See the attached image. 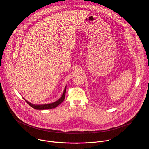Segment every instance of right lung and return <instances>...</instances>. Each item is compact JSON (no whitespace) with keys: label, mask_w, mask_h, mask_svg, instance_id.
<instances>
[{"label":"right lung","mask_w":149,"mask_h":149,"mask_svg":"<svg viewBox=\"0 0 149 149\" xmlns=\"http://www.w3.org/2000/svg\"><path fill=\"white\" fill-rule=\"evenodd\" d=\"M66 86H65V89H64V92L63 93V95L61 96V97L57 101H56L55 102L52 103H49V104H32L30 102H29L28 101L26 100L25 101L28 103V104H29V106L31 107L32 108L36 109H40V110H42V109H52V108H54L58 106L59 104H60L63 101H64L65 97V93H66Z\"/></svg>","instance_id":"1"}]
</instances>
